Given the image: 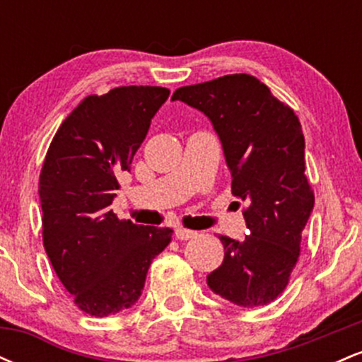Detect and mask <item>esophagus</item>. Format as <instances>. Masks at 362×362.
<instances>
[{
  "label": "esophagus",
  "mask_w": 362,
  "mask_h": 362,
  "mask_svg": "<svg viewBox=\"0 0 362 362\" xmlns=\"http://www.w3.org/2000/svg\"><path fill=\"white\" fill-rule=\"evenodd\" d=\"M195 235H197L195 231L187 230V228H177L175 230V236L178 240H190V238H194Z\"/></svg>",
  "instance_id": "esophagus-1"
}]
</instances>
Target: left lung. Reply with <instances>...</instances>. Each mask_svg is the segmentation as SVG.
Instances as JSON below:
<instances>
[{"label":"left lung","instance_id":"left-lung-1","mask_svg":"<svg viewBox=\"0 0 362 362\" xmlns=\"http://www.w3.org/2000/svg\"><path fill=\"white\" fill-rule=\"evenodd\" d=\"M172 100L211 119L231 172V194L247 204L248 235L243 242L219 236L224 260L207 276V286L236 306L269 305L289 284L315 204L300 119L245 73L182 86Z\"/></svg>","mask_w":362,"mask_h":362}]
</instances>
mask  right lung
<instances>
[{
	"label": "right lung",
	"mask_w": 362,
	"mask_h": 362,
	"mask_svg": "<svg viewBox=\"0 0 362 362\" xmlns=\"http://www.w3.org/2000/svg\"><path fill=\"white\" fill-rule=\"evenodd\" d=\"M168 88L119 86L88 95L57 129L39 177L42 242L74 305L91 317L131 308L168 228L141 226L110 209Z\"/></svg>",
	"instance_id": "add662e5"
}]
</instances>
